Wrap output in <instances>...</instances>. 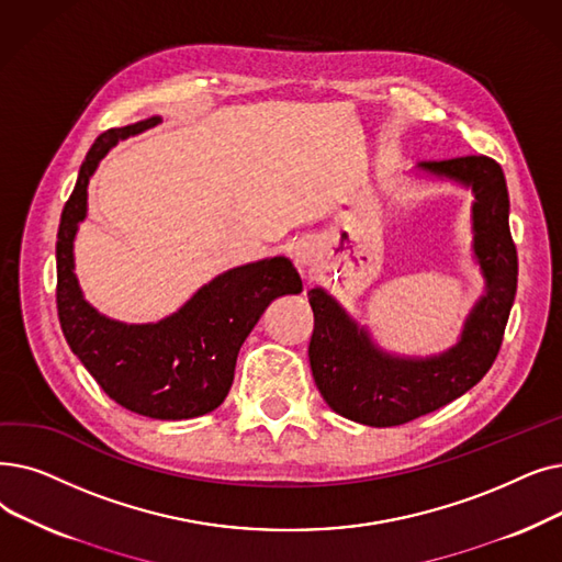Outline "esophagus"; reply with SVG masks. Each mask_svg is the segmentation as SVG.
Listing matches in <instances>:
<instances>
[{"label": "esophagus", "instance_id": "1", "mask_svg": "<svg viewBox=\"0 0 562 562\" xmlns=\"http://www.w3.org/2000/svg\"><path fill=\"white\" fill-rule=\"evenodd\" d=\"M294 259H296L299 266H307V263H310V252H307L305 248H299V250L294 252Z\"/></svg>", "mask_w": 562, "mask_h": 562}]
</instances>
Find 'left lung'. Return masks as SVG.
I'll list each match as a JSON object with an SVG mask.
<instances>
[{"instance_id": "obj_1", "label": "left lung", "mask_w": 562, "mask_h": 562, "mask_svg": "<svg viewBox=\"0 0 562 562\" xmlns=\"http://www.w3.org/2000/svg\"><path fill=\"white\" fill-rule=\"evenodd\" d=\"M418 167L471 188L473 252L484 276V296L454 347L429 358H404L376 347L370 330L358 326L328 291H307L314 312L307 351L314 383L335 413L370 427L411 423L471 390L498 356L517 294L519 263L501 165L486 156H463Z\"/></svg>"}]
</instances>
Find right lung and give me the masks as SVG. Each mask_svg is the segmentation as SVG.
Segmentation results:
<instances>
[{
  "instance_id": "1",
  "label": "right lung",
  "mask_w": 562,
  "mask_h": 562,
  "mask_svg": "<svg viewBox=\"0 0 562 562\" xmlns=\"http://www.w3.org/2000/svg\"><path fill=\"white\" fill-rule=\"evenodd\" d=\"M158 124L151 116L110 128L89 149L57 232V312L70 351L110 400L146 418L188 420L225 402L240 345L268 303L301 294L303 282L286 257L236 266L158 324L114 322L85 301L72 240L87 217L89 179L119 139Z\"/></svg>"
}]
</instances>
